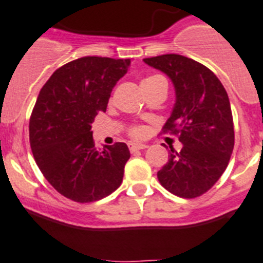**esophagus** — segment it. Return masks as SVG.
I'll return each mask as SVG.
<instances>
[{
  "label": "esophagus",
  "mask_w": 263,
  "mask_h": 263,
  "mask_svg": "<svg viewBox=\"0 0 263 263\" xmlns=\"http://www.w3.org/2000/svg\"><path fill=\"white\" fill-rule=\"evenodd\" d=\"M147 145L145 144H130L129 145V149L132 153H134V152H138V151H142V149H146Z\"/></svg>",
  "instance_id": "obj_1"
}]
</instances>
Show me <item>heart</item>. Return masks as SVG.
I'll use <instances>...</instances> for the list:
<instances>
[{
  "mask_svg": "<svg viewBox=\"0 0 263 263\" xmlns=\"http://www.w3.org/2000/svg\"><path fill=\"white\" fill-rule=\"evenodd\" d=\"M157 78H160V77H149V78H146V79H144L142 80V83H146V82H151V80H155V79H157ZM141 83V84H142ZM144 129H142V127H134V129H132V136L133 137H137V138H140V137H142L144 136Z\"/></svg>",
  "mask_w": 263,
  "mask_h": 263,
  "instance_id": "obj_1",
  "label": "heart"
}]
</instances>
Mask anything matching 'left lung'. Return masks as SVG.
I'll return each instance as SVG.
<instances>
[{
  "instance_id": "obj_1",
  "label": "left lung",
  "mask_w": 263,
  "mask_h": 263,
  "mask_svg": "<svg viewBox=\"0 0 263 263\" xmlns=\"http://www.w3.org/2000/svg\"><path fill=\"white\" fill-rule=\"evenodd\" d=\"M175 87L176 101L164 133L179 134L180 152L157 172L158 181L176 196L205 194L223 175L234 149V123L229 95L211 69L185 56L168 53L144 59Z\"/></svg>"
}]
</instances>
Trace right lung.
Here are the masks:
<instances>
[{"label":"right lung","instance_id":"1","mask_svg":"<svg viewBox=\"0 0 263 263\" xmlns=\"http://www.w3.org/2000/svg\"><path fill=\"white\" fill-rule=\"evenodd\" d=\"M130 59L86 56L67 63L43 86L29 121L34 161L59 194L78 203L108 196L130 158L125 142L97 151L90 123L127 72Z\"/></svg>","mask_w":263,"mask_h":263}]
</instances>
